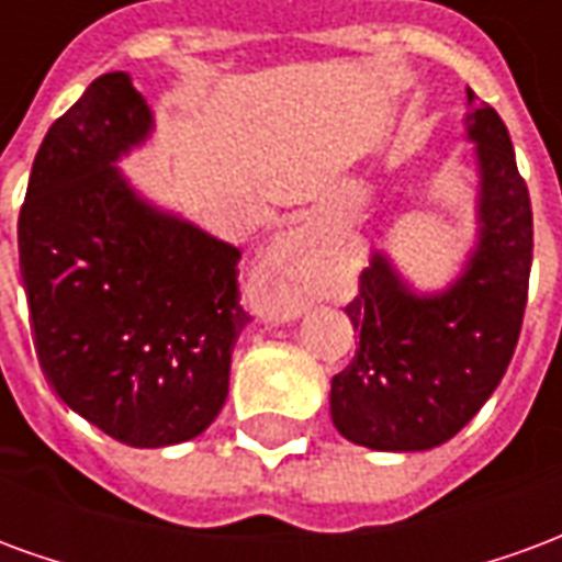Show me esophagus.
Returning <instances> with one entry per match:
<instances>
[{
  "label": "esophagus",
  "mask_w": 562,
  "mask_h": 562,
  "mask_svg": "<svg viewBox=\"0 0 562 562\" xmlns=\"http://www.w3.org/2000/svg\"><path fill=\"white\" fill-rule=\"evenodd\" d=\"M322 261H325V246L318 237V220L304 216L270 249L265 270H261V282L273 285L280 280H294L301 289H306L318 277Z\"/></svg>",
  "instance_id": "34e87169"
}]
</instances>
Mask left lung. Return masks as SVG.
Returning <instances> with one entry per match:
<instances>
[{"instance_id": "obj_1", "label": "left lung", "mask_w": 562, "mask_h": 562, "mask_svg": "<svg viewBox=\"0 0 562 562\" xmlns=\"http://www.w3.org/2000/svg\"><path fill=\"white\" fill-rule=\"evenodd\" d=\"M467 138L479 159V244L458 280L415 294L382 252L346 306L358 330L330 382V418L355 446L427 451L494 394L518 346L532 265V207L506 123L467 90Z\"/></svg>"}]
</instances>
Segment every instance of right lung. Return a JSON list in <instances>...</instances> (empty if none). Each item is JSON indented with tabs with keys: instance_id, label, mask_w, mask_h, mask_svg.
I'll return each instance as SVG.
<instances>
[{
	"instance_id": "1",
	"label": "right lung",
	"mask_w": 562,
	"mask_h": 562,
	"mask_svg": "<svg viewBox=\"0 0 562 562\" xmlns=\"http://www.w3.org/2000/svg\"><path fill=\"white\" fill-rule=\"evenodd\" d=\"M149 128L126 71L92 80L47 128L18 220L44 376L68 409L135 448L207 430L249 322L240 249L147 204L114 168Z\"/></svg>"
}]
</instances>
